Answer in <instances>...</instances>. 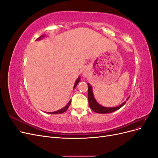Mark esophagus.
I'll use <instances>...</instances> for the list:
<instances>
[{
  "mask_svg": "<svg viewBox=\"0 0 158 158\" xmlns=\"http://www.w3.org/2000/svg\"><path fill=\"white\" fill-rule=\"evenodd\" d=\"M82 74L84 77H86V76H88V70L86 69H84L82 70Z\"/></svg>",
  "mask_w": 158,
  "mask_h": 158,
  "instance_id": "esophagus-1",
  "label": "esophagus"
}]
</instances>
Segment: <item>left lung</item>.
Listing matches in <instances>:
<instances>
[{
	"label": "left lung",
	"mask_w": 158,
	"mask_h": 158,
	"mask_svg": "<svg viewBox=\"0 0 158 158\" xmlns=\"http://www.w3.org/2000/svg\"><path fill=\"white\" fill-rule=\"evenodd\" d=\"M88 95L89 106V107L92 109V111H94L95 113H112L113 111H117V110L119 109L126 103V102H124L123 103H122L121 105V106H119L116 107H103L102 106H100V105L96 102V100H95L94 98L92 86L89 85V84H88ZM128 98H127V100L128 99Z\"/></svg>",
	"instance_id": "obj_1"
}]
</instances>
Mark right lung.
Segmentation results:
<instances>
[{
  "instance_id": "right-lung-1",
  "label": "right lung",
  "mask_w": 158,
  "mask_h": 158,
  "mask_svg": "<svg viewBox=\"0 0 158 158\" xmlns=\"http://www.w3.org/2000/svg\"><path fill=\"white\" fill-rule=\"evenodd\" d=\"M41 37H44V35H41V37H40L39 38H37V40H40L41 39ZM80 77H78V78L76 80V83H75V84H74V89L75 88V87L76 86V85L78 84V83L80 82ZM70 103H71V100H70V102H69V103L66 105V106L64 107H63V109H60V110H59V111H55V112H51V113H50V114H60V113H64V112H65L66 110L68 109V108L69 107V106H70Z\"/></svg>"
}]
</instances>
